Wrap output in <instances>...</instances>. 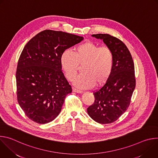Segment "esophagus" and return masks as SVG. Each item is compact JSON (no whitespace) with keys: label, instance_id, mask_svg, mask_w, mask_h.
<instances>
[{"label":"esophagus","instance_id":"esophagus-1","mask_svg":"<svg viewBox=\"0 0 158 158\" xmlns=\"http://www.w3.org/2000/svg\"><path fill=\"white\" fill-rule=\"evenodd\" d=\"M73 91L75 92V93H82V91H81V90L77 89H76L75 87L73 88Z\"/></svg>","mask_w":158,"mask_h":158}]
</instances>
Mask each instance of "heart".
<instances>
[{
	"mask_svg": "<svg viewBox=\"0 0 158 158\" xmlns=\"http://www.w3.org/2000/svg\"><path fill=\"white\" fill-rule=\"evenodd\" d=\"M114 56L107 46L87 42L75 48L74 52L64 51L60 57V65L69 81L74 79L82 65V73L74 79V84L87 89L104 84L110 76L114 67Z\"/></svg>",
	"mask_w": 158,
	"mask_h": 158,
	"instance_id": "b5f03b06",
	"label": "heart"
}]
</instances>
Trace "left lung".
Listing matches in <instances>:
<instances>
[{
  "label": "left lung",
  "instance_id": "left-lung-1",
  "mask_svg": "<svg viewBox=\"0 0 158 158\" xmlns=\"http://www.w3.org/2000/svg\"><path fill=\"white\" fill-rule=\"evenodd\" d=\"M103 40L114 53L112 74L104 85L93 92L94 103L87 109L93 120L110 124L118 120L129 107L136 86L134 64L126 45L118 38L108 34H93Z\"/></svg>",
  "mask_w": 158,
  "mask_h": 158
}]
</instances>
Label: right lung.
Instances as JSON below:
<instances>
[{"label": "right lung", "mask_w": 158, "mask_h": 158, "mask_svg": "<svg viewBox=\"0 0 158 158\" xmlns=\"http://www.w3.org/2000/svg\"><path fill=\"white\" fill-rule=\"evenodd\" d=\"M83 39L69 33L45 30L24 46L16 71L17 99L32 121L48 123L60 113L66 96L73 91L62 73L60 57Z\"/></svg>", "instance_id": "add662e5"}]
</instances>
